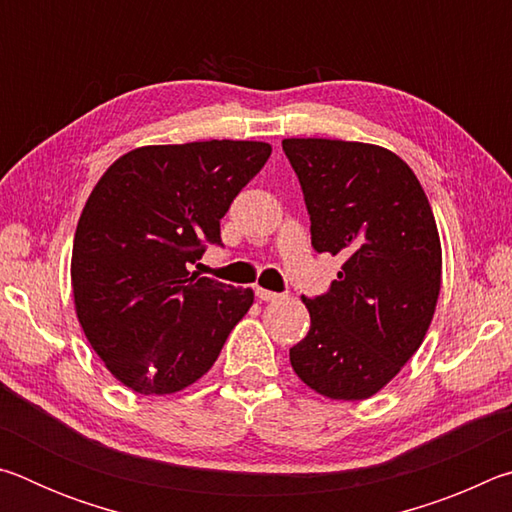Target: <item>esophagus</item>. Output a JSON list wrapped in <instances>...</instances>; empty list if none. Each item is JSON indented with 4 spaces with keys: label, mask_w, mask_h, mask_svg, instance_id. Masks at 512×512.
I'll return each instance as SVG.
<instances>
[{
    "label": "esophagus",
    "mask_w": 512,
    "mask_h": 512,
    "mask_svg": "<svg viewBox=\"0 0 512 512\" xmlns=\"http://www.w3.org/2000/svg\"><path fill=\"white\" fill-rule=\"evenodd\" d=\"M255 296H257L259 300H264V302H275V300H282V298H284L282 293L268 291V289H262V287H255Z\"/></svg>",
    "instance_id": "esophagus-1"
}]
</instances>
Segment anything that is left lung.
Instances as JSON below:
<instances>
[{"mask_svg":"<svg viewBox=\"0 0 512 512\" xmlns=\"http://www.w3.org/2000/svg\"><path fill=\"white\" fill-rule=\"evenodd\" d=\"M300 180L316 253L343 257L311 327L289 350L296 375L332 400H368L409 361L440 293V239L409 164L375 144L282 142Z\"/></svg>","mask_w":512,"mask_h":512,"instance_id":"left-lung-1","label":"left lung"}]
</instances>
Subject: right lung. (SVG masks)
<instances>
[{
  "label": "right lung",
  "mask_w": 512,
  "mask_h": 512,
  "mask_svg": "<svg viewBox=\"0 0 512 512\" xmlns=\"http://www.w3.org/2000/svg\"><path fill=\"white\" fill-rule=\"evenodd\" d=\"M271 144L142 146L92 189L76 225L72 289L94 352L142 395L183 391L214 366L253 289L189 273Z\"/></svg>",
  "instance_id": "right-lung-1"
}]
</instances>
